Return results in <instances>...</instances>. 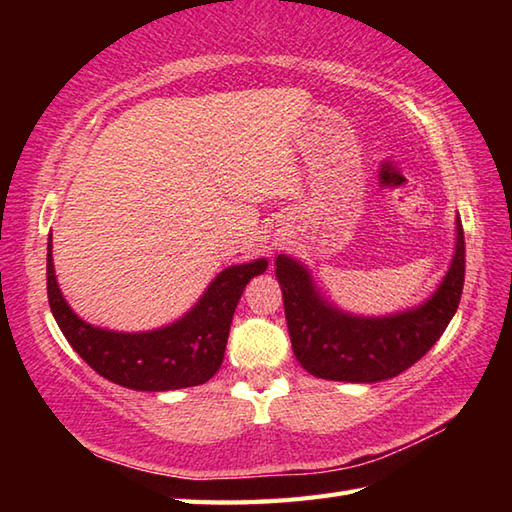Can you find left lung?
Wrapping results in <instances>:
<instances>
[{
    "mask_svg": "<svg viewBox=\"0 0 512 512\" xmlns=\"http://www.w3.org/2000/svg\"><path fill=\"white\" fill-rule=\"evenodd\" d=\"M466 248L460 215H455V248L438 288L418 306L365 317L343 310L323 295L312 270L297 257H275L284 292L292 352L317 378L341 383H380L405 372L427 354L447 330L460 306Z\"/></svg>",
    "mask_w": 512,
    "mask_h": 512,
    "instance_id": "obj_1",
    "label": "left lung"
}]
</instances>
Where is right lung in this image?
Returning a JSON list of instances; mask_svg holds the SVG:
<instances>
[{"label":"right lung","instance_id":"obj_1","mask_svg":"<svg viewBox=\"0 0 512 512\" xmlns=\"http://www.w3.org/2000/svg\"><path fill=\"white\" fill-rule=\"evenodd\" d=\"M46 268L52 317L96 374L134 391H173L202 385L217 374L239 297L250 279L266 273L268 259L224 268L180 319L143 332L107 330L83 321L70 308L54 273L52 235Z\"/></svg>","mask_w":512,"mask_h":512}]
</instances>
